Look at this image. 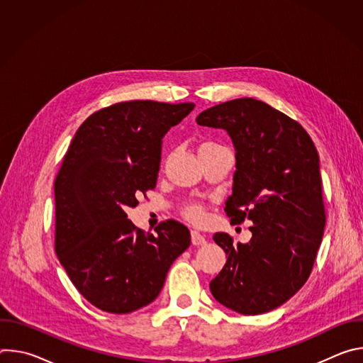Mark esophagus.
Here are the masks:
<instances>
[{
  "label": "esophagus",
  "mask_w": 363,
  "mask_h": 363,
  "mask_svg": "<svg viewBox=\"0 0 363 363\" xmlns=\"http://www.w3.org/2000/svg\"><path fill=\"white\" fill-rule=\"evenodd\" d=\"M191 241H192L194 245H203V244H206L205 237L202 234H199L198 231H195V230L191 231Z\"/></svg>",
  "instance_id": "esophagus-1"
}]
</instances>
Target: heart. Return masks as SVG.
<instances>
[{
    "instance_id": "b5f03b06",
    "label": "heart",
    "mask_w": 363,
    "mask_h": 363,
    "mask_svg": "<svg viewBox=\"0 0 363 363\" xmlns=\"http://www.w3.org/2000/svg\"><path fill=\"white\" fill-rule=\"evenodd\" d=\"M182 216L185 220H188L192 224H201L206 218L205 206L199 202H188L184 205Z\"/></svg>"
}]
</instances>
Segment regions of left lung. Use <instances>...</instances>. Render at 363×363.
<instances>
[{"instance_id":"left-lung-1","label":"left lung","mask_w":363,"mask_h":363,"mask_svg":"<svg viewBox=\"0 0 363 363\" xmlns=\"http://www.w3.org/2000/svg\"><path fill=\"white\" fill-rule=\"evenodd\" d=\"M196 123L231 136L237 171L224 210L233 224L252 221L247 244L214 234L227 262L211 293L241 315L270 312L307 281L322 242L326 211L316 146L298 122L252 97L220 103Z\"/></svg>"}]
</instances>
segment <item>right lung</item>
Listing matches in <instances>:
<instances>
[{
    "label": "right lung",
    "mask_w": 363,
    "mask_h": 363,
    "mask_svg": "<svg viewBox=\"0 0 363 363\" xmlns=\"http://www.w3.org/2000/svg\"><path fill=\"white\" fill-rule=\"evenodd\" d=\"M194 106L115 103L82 123L65 155L55 181V247L74 287L103 312L126 315L152 303L191 244L175 220L150 234L125 211L157 185L162 138Z\"/></svg>",
    "instance_id": "add662e5"
}]
</instances>
